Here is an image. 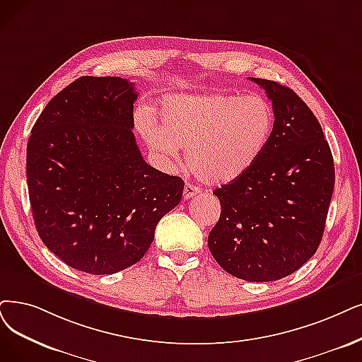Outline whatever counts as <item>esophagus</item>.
Masks as SVG:
<instances>
[{"label":"esophagus","mask_w":362,"mask_h":362,"mask_svg":"<svg viewBox=\"0 0 362 362\" xmlns=\"http://www.w3.org/2000/svg\"><path fill=\"white\" fill-rule=\"evenodd\" d=\"M199 193H200V189H199V187H194L193 184H185V185H184V193H182V197H184L185 200H189V199H192V197L197 196Z\"/></svg>","instance_id":"1"}]
</instances>
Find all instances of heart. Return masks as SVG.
<instances>
[{
	"label": "heart",
	"instance_id": "b5f03b06",
	"mask_svg": "<svg viewBox=\"0 0 362 362\" xmlns=\"http://www.w3.org/2000/svg\"><path fill=\"white\" fill-rule=\"evenodd\" d=\"M274 112L258 95H170L158 110V122L147 112L138 117L139 132L150 148L185 162L209 184H228L243 177L263 154L273 134Z\"/></svg>",
	"mask_w": 362,
	"mask_h": 362
}]
</instances>
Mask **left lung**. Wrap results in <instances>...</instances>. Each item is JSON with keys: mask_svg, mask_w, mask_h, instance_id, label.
<instances>
[{"mask_svg": "<svg viewBox=\"0 0 362 362\" xmlns=\"http://www.w3.org/2000/svg\"><path fill=\"white\" fill-rule=\"evenodd\" d=\"M274 112L273 134L257 163L214 194L220 220L209 251L227 273L248 282L282 279L320 247L334 190V162L312 110L286 86L250 78Z\"/></svg>", "mask_w": 362, "mask_h": 362, "instance_id": "obj_1", "label": "left lung"}]
</instances>
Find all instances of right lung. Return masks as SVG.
I'll use <instances>...</instances> for the list:
<instances>
[{"mask_svg": "<svg viewBox=\"0 0 362 362\" xmlns=\"http://www.w3.org/2000/svg\"><path fill=\"white\" fill-rule=\"evenodd\" d=\"M135 83L84 76L37 119L26 180L41 240L65 264L90 274L134 266L182 197L180 177L142 158L134 129Z\"/></svg>", "mask_w": 362, "mask_h": 362, "instance_id": "right-lung-1", "label": "right lung"}]
</instances>
